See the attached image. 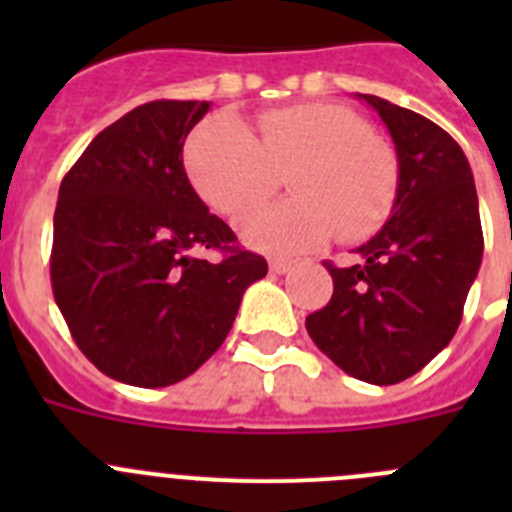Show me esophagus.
Returning a JSON list of instances; mask_svg holds the SVG:
<instances>
[{"mask_svg": "<svg viewBox=\"0 0 512 512\" xmlns=\"http://www.w3.org/2000/svg\"><path fill=\"white\" fill-rule=\"evenodd\" d=\"M269 269H271V274H287V271H292V261L274 259V261H269Z\"/></svg>", "mask_w": 512, "mask_h": 512, "instance_id": "esophagus-1", "label": "esophagus"}]
</instances>
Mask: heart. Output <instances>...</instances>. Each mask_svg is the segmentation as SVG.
<instances>
[{
  "instance_id": "obj_1",
  "label": "heart",
  "mask_w": 512,
  "mask_h": 512,
  "mask_svg": "<svg viewBox=\"0 0 512 512\" xmlns=\"http://www.w3.org/2000/svg\"><path fill=\"white\" fill-rule=\"evenodd\" d=\"M189 179L202 200L223 215H241L266 200L289 174L292 200L243 217L253 248L300 253L338 233L359 241L390 212L397 189L395 156L372 135L369 122L333 102L271 110L256 120V135L233 115H212L184 148Z\"/></svg>"
}]
</instances>
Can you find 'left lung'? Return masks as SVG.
Wrapping results in <instances>:
<instances>
[{
    "mask_svg": "<svg viewBox=\"0 0 512 512\" xmlns=\"http://www.w3.org/2000/svg\"><path fill=\"white\" fill-rule=\"evenodd\" d=\"M356 97L377 112L395 143V205L382 230L356 248L354 264H325L333 297L305 325L346 374L397 384L454 338L485 241L459 143L418 112L374 94Z\"/></svg>",
    "mask_w": 512,
    "mask_h": 512,
    "instance_id": "left-lung-1",
    "label": "left lung"
}]
</instances>
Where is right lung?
<instances>
[{"label":"right lung","mask_w":512,"mask_h":512,"mask_svg":"<svg viewBox=\"0 0 512 512\" xmlns=\"http://www.w3.org/2000/svg\"><path fill=\"white\" fill-rule=\"evenodd\" d=\"M210 110L158 99L112 122L63 176L53 215L51 282L76 346L133 387L197 372L233 328L266 261L189 184L182 148ZM223 250V262L194 257Z\"/></svg>","instance_id":"right-lung-1"}]
</instances>
